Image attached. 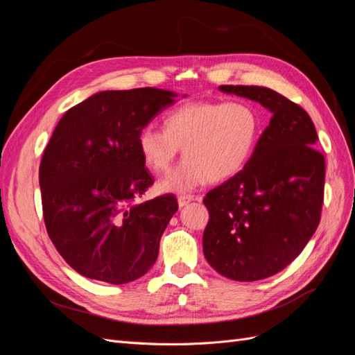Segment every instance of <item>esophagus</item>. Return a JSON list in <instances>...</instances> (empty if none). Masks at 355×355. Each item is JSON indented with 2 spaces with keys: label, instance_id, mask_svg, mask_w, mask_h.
I'll return each mask as SVG.
<instances>
[{
  "label": "esophagus",
  "instance_id": "34e87169",
  "mask_svg": "<svg viewBox=\"0 0 355 355\" xmlns=\"http://www.w3.org/2000/svg\"><path fill=\"white\" fill-rule=\"evenodd\" d=\"M192 200H194V197L192 196H179L178 197V204H179V207H184V206H187L188 202H191Z\"/></svg>",
  "mask_w": 355,
  "mask_h": 355
}]
</instances>
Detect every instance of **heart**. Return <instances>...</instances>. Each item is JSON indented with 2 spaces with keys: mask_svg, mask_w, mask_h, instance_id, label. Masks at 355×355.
Returning <instances> with one entry per match:
<instances>
[{
  "mask_svg": "<svg viewBox=\"0 0 355 355\" xmlns=\"http://www.w3.org/2000/svg\"><path fill=\"white\" fill-rule=\"evenodd\" d=\"M262 135V118L245 102H188L170 110L164 128L145 125L137 148L149 170L166 175L184 148L180 166L158 184L161 192L185 194L210 182L239 175Z\"/></svg>",
  "mask_w": 355,
  "mask_h": 355,
  "instance_id": "1",
  "label": "heart"
}]
</instances>
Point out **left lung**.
Wrapping results in <instances>:
<instances>
[{
    "label": "left lung",
    "instance_id": "left-lung-1",
    "mask_svg": "<svg viewBox=\"0 0 355 355\" xmlns=\"http://www.w3.org/2000/svg\"><path fill=\"white\" fill-rule=\"evenodd\" d=\"M272 114L239 175L207 192L202 252L213 270L235 282L271 277L313 237L324 200V157L313 120L280 93L257 85H220Z\"/></svg>",
    "mask_w": 355,
    "mask_h": 355
}]
</instances>
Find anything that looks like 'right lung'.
Here are the masks:
<instances>
[{
  "label": "right lung",
  "instance_id": "obj_1",
  "mask_svg": "<svg viewBox=\"0 0 355 355\" xmlns=\"http://www.w3.org/2000/svg\"><path fill=\"white\" fill-rule=\"evenodd\" d=\"M176 96L155 87L106 90L58 123L40 164L42 214L50 240L78 274L125 284L155 263L178 200L137 202L154 184L137 135Z\"/></svg>",
  "mask_w": 355,
  "mask_h": 355
}]
</instances>
